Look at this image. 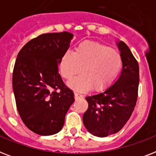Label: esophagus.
Wrapping results in <instances>:
<instances>
[{
    "label": "esophagus",
    "instance_id": "1",
    "mask_svg": "<svg viewBox=\"0 0 156 156\" xmlns=\"http://www.w3.org/2000/svg\"><path fill=\"white\" fill-rule=\"evenodd\" d=\"M74 97H75V99H78V98H83V95H81V94H78V93L75 92L74 93Z\"/></svg>",
    "mask_w": 156,
    "mask_h": 156
}]
</instances>
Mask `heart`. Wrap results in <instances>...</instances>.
I'll use <instances>...</instances> for the list:
<instances>
[{"label": "heart", "instance_id": "b5f03b06", "mask_svg": "<svg viewBox=\"0 0 156 156\" xmlns=\"http://www.w3.org/2000/svg\"><path fill=\"white\" fill-rule=\"evenodd\" d=\"M122 66V59L118 52L108 46L96 43H83L75 52L66 51L59 61L61 76L67 80L81 72L83 74L68 83L72 89L87 91L91 87L102 91L111 85Z\"/></svg>", "mask_w": 156, "mask_h": 156}]
</instances>
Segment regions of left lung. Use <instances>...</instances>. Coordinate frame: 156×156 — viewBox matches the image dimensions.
Listing matches in <instances>:
<instances>
[{
  "label": "left lung",
  "instance_id": "8db88e82",
  "mask_svg": "<svg viewBox=\"0 0 156 156\" xmlns=\"http://www.w3.org/2000/svg\"><path fill=\"white\" fill-rule=\"evenodd\" d=\"M117 46L122 59L120 77L102 92L86 97L88 108L83 114V124L89 133L100 138L117 133L123 128L138 99V61L123 41L117 43Z\"/></svg>",
  "mask_w": 156,
  "mask_h": 156
}]
</instances>
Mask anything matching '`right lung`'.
Returning <instances> with one entry per match:
<instances>
[{"instance_id":"1","label":"right lung","mask_w":156,"mask_h":156,"mask_svg":"<svg viewBox=\"0 0 156 156\" xmlns=\"http://www.w3.org/2000/svg\"><path fill=\"white\" fill-rule=\"evenodd\" d=\"M72 38L67 31L43 34L27 43L17 56L13 72L16 106L25 126L40 135L58 133L74 101L73 90L58 72Z\"/></svg>"}]
</instances>
